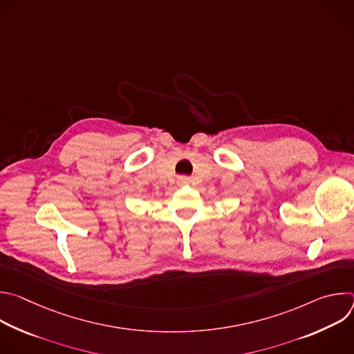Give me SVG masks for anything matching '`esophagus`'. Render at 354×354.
<instances>
[{
  "instance_id": "34e87169",
  "label": "esophagus",
  "mask_w": 354,
  "mask_h": 354,
  "mask_svg": "<svg viewBox=\"0 0 354 354\" xmlns=\"http://www.w3.org/2000/svg\"><path fill=\"white\" fill-rule=\"evenodd\" d=\"M179 182H180L182 185H185V183H187V178H179Z\"/></svg>"
}]
</instances>
